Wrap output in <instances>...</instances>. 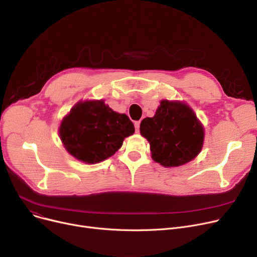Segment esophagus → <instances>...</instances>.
I'll list each match as a JSON object with an SVG mask.
<instances>
[{
	"mask_svg": "<svg viewBox=\"0 0 257 257\" xmlns=\"http://www.w3.org/2000/svg\"><path fill=\"white\" fill-rule=\"evenodd\" d=\"M140 125H141V121H140V120H139V121H136V123H134V126H136L137 132L140 131Z\"/></svg>",
	"mask_w": 257,
	"mask_h": 257,
	"instance_id": "34e87169",
	"label": "esophagus"
}]
</instances>
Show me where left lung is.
Returning a JSON list of instances; mask_svg holds the SVG:
<instances>
[{
    "label": "left lung",
    "mask_w": 257,
    "mask_h": 257,
    "mask_svg": "<svg viewBox=\"0 0 257 257\" xmlns=\"http://www.w3.org/2000/svg\"><path fill=\"white\" fill-rule=\"evenodd\" d=\"M141 134L150 143L152 158L164 167H178L201 151L204 129L190 107L164 100L153 117L141 123Z\"/></svg>",
    "instance_id": "left-lung-1"
}]
</instances>
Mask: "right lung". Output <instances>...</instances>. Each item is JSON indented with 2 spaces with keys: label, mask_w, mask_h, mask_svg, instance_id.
<instances>
[{
  "label": "right lung",
  "mask_w": 257,
  "mask_h": 257,
  "mask_svg": "<svg viewBox=\"0 0 257 257\" xmlns=\"http://www.w3.org/2000/svg\"><path fill=\"white\" fill-rule=\"evenodd\" d=\"M133 133L129 117L113 111L102 100L78 103L63 118L59 129L67 152L86 164L110 157Z\"/></svg>",
  "instance_id": "1"
}]
</instances>
